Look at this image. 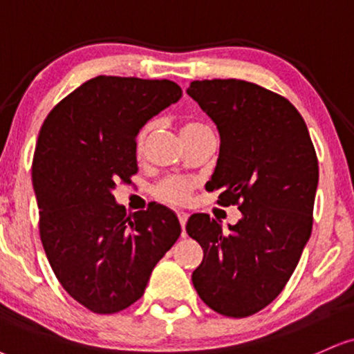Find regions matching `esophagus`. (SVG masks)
<instances>
[{
	"instance_id": "obj_1",
	"label": "esophagus",
	"mask_w": 354,
	"mask_h": 354,
	"mask_svg": "<svg viewBox=\"0 0 354 354\" xmlns=\"http://www.w3.org/2000/svg\"><path fill=\"white\" fill-rule=\"evenodd\" d=\"M177 218H178V223H180L182 230H185V225H187V220H189V215H187L185 212H177Z\"/></svg>"
}]
</instances>
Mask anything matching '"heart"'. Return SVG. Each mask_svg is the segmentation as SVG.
Returning a JSON list of instances; mask_svg holds the SVG:
<instances>
[{"label":"heart","instance_id":"obj_1","mask_svg":"<svg viewBox=\"0 0 354 354\" xmlns=\"http://www.w3.org/2000/svg\"><path fill=\"white\" fill-rule=\"evenodd\" d=\"M152 128H154V124L146 123L141 129L138 131L136 139H134V147H136L138 154L139 152H142L144 147H146L147 139H149L152 133ZM203 129L207 128L198 123H185L182 126V134H184V136H189V134L200 133V131ZM194 187H195L194 182L189 180V178L174 176V177L164 178L162 182L157 184L156 195L157 198L162 200L165 203L174 205V207H180V205H185L190 202L192 194H194Z\"/></svg>","mask_w":354,"mask_h":354}]
</instances>
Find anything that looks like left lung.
<instances>
[{
  "label": "left lung",
  "instance_id": "obj_1",
  "mask_svg": "<svg viewBox=\"0 0 354 354\" xmlns=\"http://www.w3.org/2000/svg\"><path fill=\"white\" fill-rule=\"evenodd\" d=\"M187 93L220 131L207 190L243 213L228 233L205 213L189 218L187 233L203 250L192 282L212 310L254 315L281 294L312 234L315 147L297 108L263 86L215 78L192 82Z\"/></svg>",
  "mask_w": 354,
  "mask_h": 354
}]
</instances>
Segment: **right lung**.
Segmentation results:
<instances>
[{
    "label": "right lung",
    "mask_w": 354,
    "mask_h": 354,
    "mask_svg": "<svg viewBox=\"0 0 354 354\" xmlns=\"http://www.w3.org/2000/svg\"><path fill=\"white\" fill-rule=\"evenodd\" d=\"M182 97L170 80L100 75L44 120L32 159L39 233L60 286L93 313H116L142 297L180 223L154 205L128 215L113 197L138 172V131Z\"/></svg>",
    "instance_id": "1"
}]
</instances>
